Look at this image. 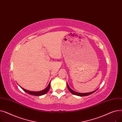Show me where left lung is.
<instances>
[{"instance_id": "1", "label": "left lung", "mask_w": 122, "mask_h": 122, "mask_svg": "<svg viewBox=\"0 0 122 122\" xmlns=\"http://www.w3.org/2000/svg\"><path fill=\"white\" fill-rule=\"evenodd\" d=\"M67 87H68V89L69 90V91L71 92L72 94H74V95H78V96H80V97H83V96H87V95H90V94H92V93H93V92H94L95 91H97V90H95V91H93V92H87V93H80V92H75V91H73L72 89H71L70 88V87H69V85H68V83L67 82Z\"/></svg>"}]
</instances>
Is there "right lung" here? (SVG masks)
Listing matches in <instances>:
<instances>
[{"label":"right lung","instance_id":"obj_1","mask_svg":"<svg viewBox=\"0 0 122 122\" xmlns=\"http://www.w3.org/2000/svg\"><path fill=\"white\" fill-rule=\"evenodd\" d=\"M51 82V81H50ZM50 82H49V85H48V86H47V87L44 89V90H42L41 91H40V92H32V91H29L28 90H26L22 87H21V88L23 89L24 91H25V92H26L27 93L31 94V95H36V96H40V95H44L45 94H46L49 90L50 88Z\"/></svg>","mask_w":122,"mask_h":122}]
</instances>
